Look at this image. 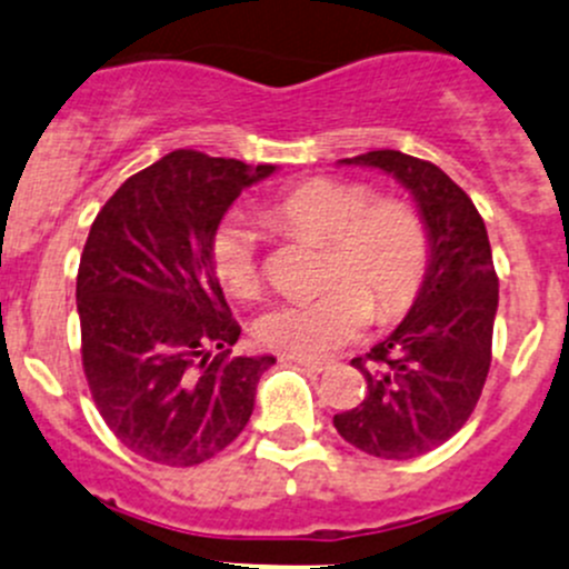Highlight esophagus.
<instances>
[{
    "instance_id": "esophagus-1",
    "label": "esophagus",
    "mask_w": 569,
    "mask_h": 569,
    "mask_svg": "<svg viewBox=\"0 0 569 569\" xmlns=\"http://www.w3.org/2000/svg\"><path fill=\"white\" fill-rule=\"evenodd\" d=\"M291 361H295L297 367L308 369V372H325V369L330 367L328 361H319V358H291Z\"/></svg>"
}]
</instances>
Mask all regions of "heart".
Instances as JSON below:
<instances>
[{
  "label": "heart",
  "instance_id": "obj_1",
  "mask_svg": "<svg viewBox=\"0 0 569 569\" xmlns=\"http://www.w3.org/2000/svg\"><path fill=\"white\" fill-rule=\"evenodd\" d=\"M272 224L328 244L325 291L263 313L256 336L267 350L322 358L356 341L375 317H402L422 291L431 267V236L408 202L380 197L361 183L313 178L269 202ZM211 263L224 289L241 300L261 291L256 230L228 217L211 236Z\"/></svg>",
  "mask_w": 569,
  "mask_h": 569
}]
</instances>
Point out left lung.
Instances as JSON below:
<instances>
[{"label": "left lung", "instance_id": "left-lung-1", "mask_svg": "<svg viewBox=\"0 0 569 569\" xmlns=\"http://www.w3.org/2000/svg\"><path fill=\"white\" fill-rule=\"evenodd\" d=\"M341 163L400 180L431 236V267L411 311L367 356L352 358L367 378V397L333 417L352 448L413 459L461 431L487 383L498 313L492 247L478 208L437 163L397 150Z\"/></svg>", "mask_w": 569, "mask_h": 569}]
</instances>
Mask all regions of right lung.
Segmentation results:
<instances>
[{"label": "right lung", "mask_w": 569, "mask_h": 569, "mask_svg": "<svg viewBox=\"0 0 569 569\" xmlns=\"http://www.w3.org/2000/svg\"><path fill=\"white\" fill-rule=\"evenodd\" d=\"M274 167L178 150L127 178L97 213L77 272L82 372L113 437L167 467L222 453L250 422L272 356H230L241 328L211 236Z\"/></svg>", "instance_id": "right-lung-1"}]
</instances>
